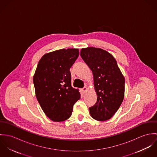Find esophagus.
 Instances as JSON below:
<instances>
[{
    "label": "esophagus",
    "mask_w": 157,
    "mask_h": 157,
    "mask_svg": "<svg viewBox=\"0 0 157 157\" xmlns=\"http://www.w3.org/2000/svg\"><path fill=\"white\" fill-rule=\"evenodd\" d=\"M88 90V88L86 87V86H85L83 89H82V91L83 92H85L86 90Z\"/></svg>",
    "instance_id": "34e87169"
}]
</instances>
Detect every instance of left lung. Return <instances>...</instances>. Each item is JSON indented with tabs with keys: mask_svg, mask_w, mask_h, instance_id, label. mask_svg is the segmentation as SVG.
I'll return each mask as SVG.
<instances>
[{
	"mask_svg": "<svg viewBox=\"0 0 157 157\" xmlns=\"http://www.w3.org/2000/svg\"><path fill=\"white\" fill-rule=\"evenodd\" d=\"M80 56L92 72L97 95L96 103L90 108V116L98 121L108 120L124 99V77L112 54L103 49L82 48Z\"/></svg>",
	"mask_w": 157,
	"mask_h": 157,
	"instance_id": "obj_1",
	"label": "left lung"
}]
</instances>
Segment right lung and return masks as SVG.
Wrapping results in <instances>:
<instances>
[{"instance_id":"1","label":"right lung","mask_w":157,"mask_h":157,"mask_svg":"<svg viewBox=\"0 0 157 157\" xmlns=\"http://www.w3.org/2000/svg\"><path fill=\"white\" fill-rule=\"evenodd\" d=\"M78 49H62L46 53L39 60L33 77L36 98L46 115L53 121L70 117L80 98L71 86V67L78 58Z\"/></svg>"}]
</instances>
